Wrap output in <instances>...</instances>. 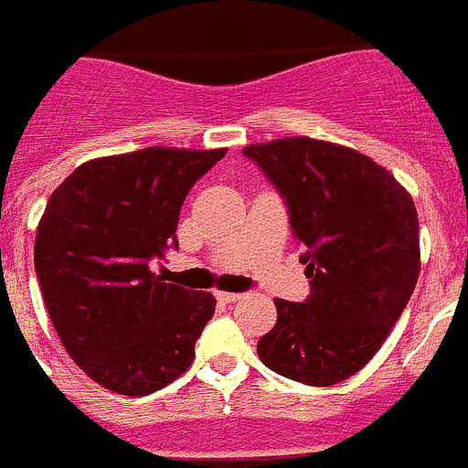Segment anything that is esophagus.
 <instances>
[{"label": "esophagus", "mask_w": 468, "mask_h": 468, "mask_svg": "<svg viewBox=\"0 0 468 468\" xmlns=\"http://www.w3.org/2000/svg\"><path fill=\"white\" fill-rule=\"evenodd\" d=\"M216 298L221 300V303H238L242 295L240 293H226V291H216Z\"/></svg>", "instance_id": "obj_1"}]
</instances>
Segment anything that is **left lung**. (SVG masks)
<instances>
[{"instance_id":"left-lung-1","label":"left lung","mask_w":468,"mask_h":468,"mask_svg":"<svg viewBox=\"0 0 468 468\" xmlns=\"http://www.w3.org/2000/svg\"><path fill=\"white\" fill-rule=\"evenodd\" d=\"M242 154L288 207L310 295L276 298V324L257 344L261 363L313 387L339 385L379 351L420 271L419 214L394 175L367 155L288 136Z\"/></svg>"}]
</instances>
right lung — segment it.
Listing matches in <instances>:
<instances>
[{"label":"right lung","mask_w":468,"mask_h":468,"mask_svg":"<svg viewBox=\"0 0 468 468\" xmlns=\"http://www.w3.org/2000/svg\"><path fill=\"white\" fill-rule=\"evenodd\" d=\"M226 155L151 146L79 165L52 192L36 273L57 336L110 392L146 397L195 360L216 298L165 283L151 261L177 247L189 189Z\"/></svg>","instance_id":"1"}]
</instances>
